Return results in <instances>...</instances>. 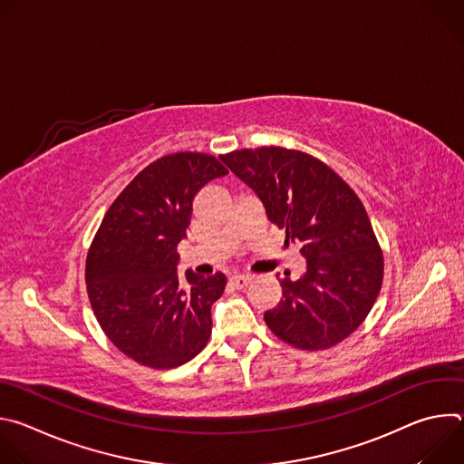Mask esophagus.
<instances>
[{"label": "esophagus", "mask_w": 464, "mask_h": 464, "mask_svg": "<svg viewBox=\"0 0 464 464\" xmlns=\"http://www.w3.org/2000/svg\"><path fill=\"white\" fill-rule=\"evenodd\" d=\"M251 276H233L231 279H229V285L233 286V288H237V290H242V288H246L249 283H251Z\"/></svg>", "instance_id": "obj_1"}]
</instances>
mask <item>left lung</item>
Here are the masks:
<instances>
[{
    "label": "left lung",
    "instance_id": "obj_1",
    "mask_svg": "<svg viewBox=\"0 0 464 464\" xmlns=\"http://www.w3.org/2000/svg\"><path fill=\"white\" fill-rule=\"evenodd\" d=\"M255 190L266 217L301 244L306 272L281 281L279 304L264 312L272 333L303 351L334 347L371 312L383 255L356 192L317 158L283 147L220 156Z\"/></svg>",
    "mask_w": 464,
    "mask_h": 464
}]
</instances>
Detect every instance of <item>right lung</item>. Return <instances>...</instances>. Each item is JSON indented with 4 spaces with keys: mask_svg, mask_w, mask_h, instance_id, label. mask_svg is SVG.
Here are the masks:
<instances>
[{
    "mask_svg": "<svg viewBox=\"0 0 464 464\" xmlns=\"http://www.w3.org/2000/svg\"><path fill=\"white\" fill-rule=\"evenodd\" d=\"M227 169L202 152H176L145 167L106 211L86 258L93 314L108 340L152 369L183 365L211 336V306L226 276L178 279L196 192Z\"/></svg>",
    "mask_w": 464,
    "mask_h": 464,
    "instance_id": "add662e5",
    "label": "right lung"
}]
</instances>
